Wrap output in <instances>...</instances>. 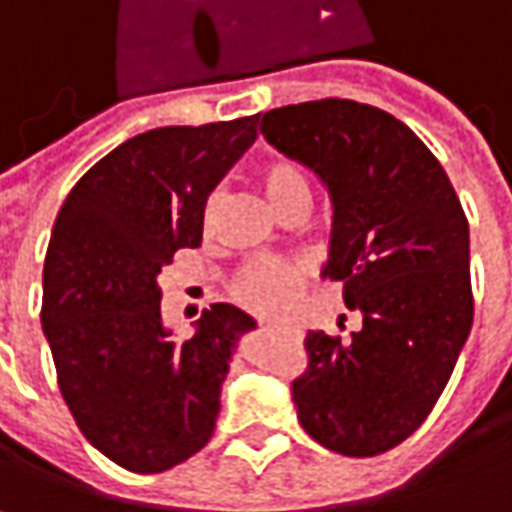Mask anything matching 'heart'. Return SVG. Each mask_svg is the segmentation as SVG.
Here are the masks:
<instances>
[{
  "mask_svg": "<svg viewBox=\"0 0 512 512\" xmlns=\"http://www.w3.org/2000/svg\"><path fill=\"white\" fill-rule=\"evenodd\" d=\"M260 186H263L266 198L280 215L294 209V206H309L311 201L309 175L294 161H286V158H274L260 169ZM215 201L218 198L209 201L206 215H212ZM306 277H309V269L300 260L260 257V260L246 263L235 274L229 291H232V297L238 300L240 306L257 311V314H266V317H277V314L289 309L294 294L306 286Z\"/></svg>",
  "mask_w": 512,
  "mask_h": 512,
  "instance_id": "b5f03b06",
  "label": "heart"
}]
</instances>
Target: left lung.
<instances>
[{"instance_id": "8db88e82", "label": "left lung", "mask_w": 512, "mask_h": 512, "mask_svg": "<svg viewBox=\"0 0 512 512\" xmlns=\"http://www.w3.org/2000/svg\"><path fill=\"white\" fill-rule=\"evenodd\" d=\"M260 133L328 186L323 277L343 280L362 317L351 340L309 331V365L291 382L297 419L334 453H385L431 414L473 326L462 203L414 130L371 104H289Z\"/></svg>"}]
</instances>
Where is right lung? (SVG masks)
<instances>
[{
  "label": "right lung",
  "mask_w": 512,
  "mask_h": 512,
  "mask_svg": "<svg viewBox=\"0 0 512 512\" xmlns=\"http://www.w3.org/2000/svg\"><path fill=\"white\" fill-rule=\"evenodd\" d=\"M257 115L158 127L104 155L67 195L42 274V328L87 442L161 473L212 439L246 311L215 303L189 340L161 320L158 274L203 238L206 198L255 144Z\"/></svg>",
  "instance_id": "obj_1"
}]
</instances>
